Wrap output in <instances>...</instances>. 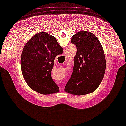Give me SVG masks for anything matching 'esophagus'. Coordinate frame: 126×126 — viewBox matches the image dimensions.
I'll list each match as a JSON object with an SVG mask.
<instances>
[{"label": "esophagus", "instance_id": "esophagus-1", "mask_svg": "<svg viewBox=\"0 0 126 126\" xmlns=\"http://www.w3.org/2000/svg\"><path fill=\"white\" fill-rule=\"evenodd\" d=\"M61 90H62V88H61Z\"/></svg>", "mask_w": 126, "mask_h": 126}]
</instances>
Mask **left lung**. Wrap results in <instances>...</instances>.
Listing matches in <instances>:
<instances>
[{"mask_svg":"<svg viewBox=\"0 0 126 126\" xmlns=\"http://www.w3.org/2000/svg\"><path fill=\"white\" fill-rule=\"evenodd\" d=\"M71 43L76 46L77 51L73 73L64 90L76 95L93 93L99 86L105 71L102 47L94 34L84 30L73 35Z\"/></svg>","mask_w":126,"mask_h":126,"instance_id":"1","label":"left lung"}]
</instances>
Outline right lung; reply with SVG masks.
<instances>
[{"mask_svg": "<svg viewBox=\"0 0 126 126\" xmlns=\"http://www.w3.org/2000/svg\"><path fill=\"white\" fill-rule=\"evenodd\" d=\"M63 52L55 38L45 32L37 33L27 42L21 54V65L24 79L30 88L43 94L59 92L51 71L55 58Z\"/></svg>", "mask_w": 126, "mask_h": 126, "instance_id": "1", "label": "right lung"}]
</instances>
